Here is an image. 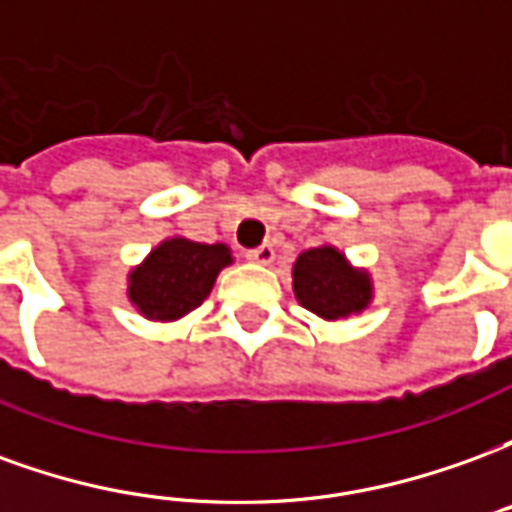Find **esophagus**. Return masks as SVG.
I'll return each instance as SVG.
<instances>
[{"instance_id": "1", "label": "esophagus", "mask_w": 512, "mask_h": 512, "mask_svg": "<svg viewBox=\"0 0 512 512\" xmlns=\"http://www.w3.org/2000/svg\"><path fill=\"white\" fill-rule=\"evenodd\" d=\"M274 257H277V252H274V246H271V244H260L257 249H249V252H246V260H252V263H260V266H268V263H274Z\"/></svg>"}]
</instances>
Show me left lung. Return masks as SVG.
<instances>
[{
	"label": "left lung",
	"mask_w": 512,
	"mask_h": 512,
	"mask_svg": "<svg viewBox=\"0 0 512 512\" xmlns=\"http://www.w3.org/2000/svg\"><path fill=\"white\" fill-rule=\"evenodd\" d=\"M293 290L301 307L326 321L362 312L373 299V285L365 271L348 266L334 246H315L301 252L293 266Z\"/></svg>",
	"instance_id": "obj_1"
}]
</instances>
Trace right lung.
Returning a JSON list of instances; mask_svg holds the SVG:
<instances>
[{
	"label": "right lung",
	"mask_w": 512,
	"mask_h": 512,
	"mask_svg": "<svg viewBox=\"0 0 512 512\" xmlns=\"http://www.w3.org/2000/svg\"><path fill=\"white\" fill-rule=\"evenodd\" d=\"M230 263L233 257L224 244L169 238L128 274V299L150 321H178L200 307Z\"/></svg>",
	"instance_id": "add662e5"
}]
</instances>
